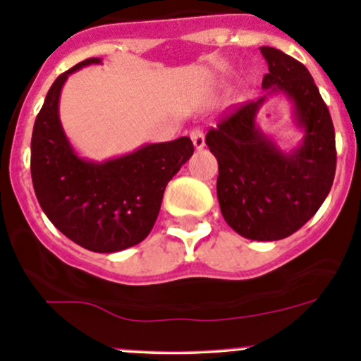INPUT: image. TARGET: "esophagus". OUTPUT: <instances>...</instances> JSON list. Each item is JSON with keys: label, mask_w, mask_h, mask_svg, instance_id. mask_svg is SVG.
Listing matches in <instances>:
<instances>
[{"label": "esophagus", "mask_w": 361, "mask_h": 361, "mask_svg": "<svg viewBox=\"0 0 361 361\" xmlns=\"http://www.w3.org/2000/svg\"><path fill=\"white\" fill-rule=\"evenodd\" d=\"M190 139H192L195 149H202L205 146V135L202 128H193V130L190 132Z\"/></svg>", "instance_id": "1"}]
</instances>
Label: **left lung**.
Instances as JSON below:
<instances>
[{
	"mask_svg": "<svg viewBox=\"0 0 361 361\" xmlns=\"http://www.w3.org/2000/svg\"><path fill=\"white\" fill-rule=\"evenodd\" d=\"M268 62L267 94L283 92L294 105L305 140L283 153L255 126L264 97L227 114L207 132L217 157V198L226 222L243 238L279 241L299 231L326 200L336 173L334 127L316 82L302 62L261 47Z\"/></svg>",
	"mask_w": 361,
	"mask_h": 361,
	"instance_id": "1",
	"label": "left lung"
}]
</instances>
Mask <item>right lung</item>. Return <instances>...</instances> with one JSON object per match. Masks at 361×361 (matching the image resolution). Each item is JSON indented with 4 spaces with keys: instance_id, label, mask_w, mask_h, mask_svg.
<instances>
[{
    "instance_id": "obj_1",
    "label": "right lung",
    "mask_w": 361,
    "mask_h": 361,
    "mask_svg": "<svg viewBox=\"0 0 361 361\" xmlns=\"http://www.w3.org/2000/svg\"><path fill=\"white\" fill-rule=\"evenodd\" d=\"M52 82L32 132L30 171L40 207L66 238L94 252H115L147 238L159 214L168 181L193 154L190 137L147 144L105 163L82 159L66 137L59 97L68 76Z\"/></svg>"
}]
</instances>
